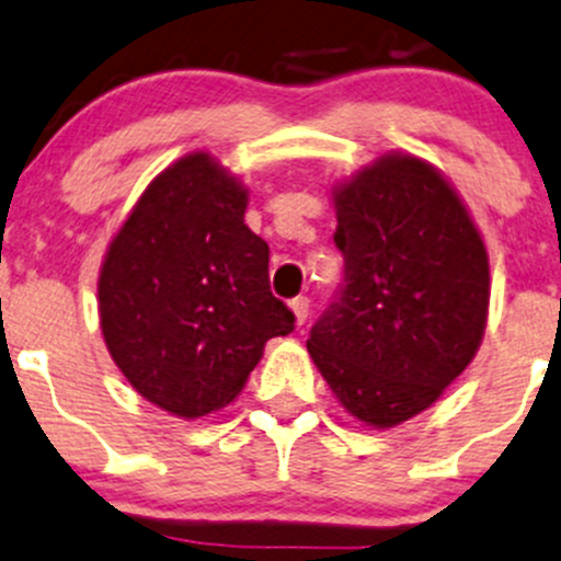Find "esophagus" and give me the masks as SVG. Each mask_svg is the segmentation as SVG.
<instances>
[{
    "mask_svg": "<svg viewBox=\"0 0 561 561\" xmlns=\"http://www.w3.org/2000/svg\"><path fill=\"white\" fill-rule=\"evenodd\" d=\"M290 309H293V317H296V325H304L309 317V298L307 296H298L290 301Z\"/></svg>",
    "mask_w": 561,
    "mask_h": 561,
    "instance_id": "1",
    "label": "esophagus"
}]
</instances>
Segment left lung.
I'll return each instance as SVG.
<instances>
[{
  "label": "left lung",
  "mask_w": 561,
  "mask_h": 561,
  "mask_svg": "<svg viewBox=\"0 0 561 561\" xmlns=\"http://www.w3.org/2000/svg\"><path fill=\"white\" fill-rule=\"evenodd\" d=\"M344 285L307 350L371 428L428 410L472 364L489 320V252L432 162L388 151L331 186Z\"/></svg>",
  "instance_id": "8db88e82"
}]
</instances>
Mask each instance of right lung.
<instances>
[{"instance_id":"right-lung-1","label":"right lung","mask_w":561,"mask_h":561,"mask_svg":"<svg viewBox=\"0 0 561 561\" xmlns=\"http://www.w3.org/2000/svg\"><path fill=\"white\" fill-rule=\"evenodd\" d=\"M249 190L217 157L192 151L151 179L105 249L100 331L113 364L184 421L228 407L293 331L271 296L268 244L244 225Z\"/></svg>"}]
</instances>
